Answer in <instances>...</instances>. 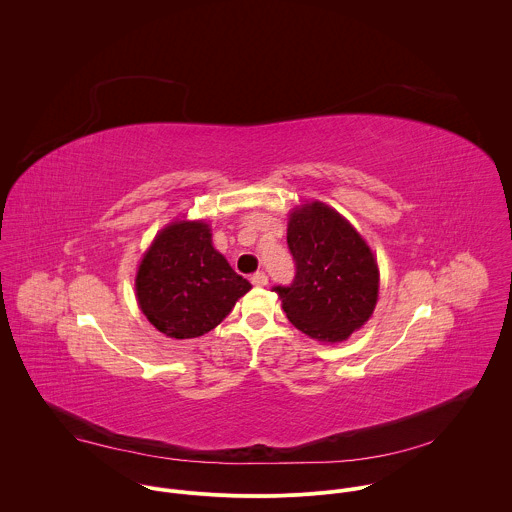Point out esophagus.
<instances>
[{"label": "esophagus", "mask_w": 512, "mask_h": 512, "mask_svg": "<svg viewBox=\"0 0 512 512\" xmlns=\"http://www.w3.org/2000/svg\"><path fill=\"white\" fill-rule=\"evenodd\" d=\"M252 284L254 286H266L268 284V276H266V272H262V270H258L256 274H252Z\"/></svg>", "instance_id": "obj_1"}]
</instances>
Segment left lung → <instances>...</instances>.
Returning a JSON list of instances; mask_svg holds the SVG:
<instances>
[{"instance_id":"8db88e82","label":"left lung","mask_w":512,"mask_h":512,"mask_svg":"<svg viewBox=\"0 0 512 512\" xmlns=\"http://www.w3.org/2000/svg\"><path fill=\"white\" fill-rule=\"evenodd\" d=\"M296 262L290 286H274L288 320L318 341L347 340L377 304L379 270L357 230L324 202L302 204L288 220Z\"/></svg>"}]
</instances>
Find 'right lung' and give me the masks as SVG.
<instances>
[{"mask_svg":"<svg viewBox=\"0 0 512 512\" xmlns=\"http://www.w3.org/2000/svg\"><path fill=\"white\" fill-rule=\"evenodd\" d=\"M135 288L143 314L159 332L190 340L214 330L252 286L214 250L206 222L180 220L153 240Z\"/></svg>","mask_w":512,"mask_h":512,"instance_id":"1","label":"right lung"}]
</instances>
